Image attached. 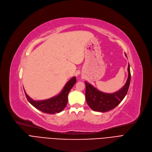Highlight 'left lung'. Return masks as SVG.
Wrapping results in <instances>:
<instances>
[{"label":"left lung","mask_w":152,"mask_h":152,"mask_svg":"<svg viewBox=\"0 0 152 152\" xmlns=\"http://www.w3.org/2000/svg\"><path fill=\"white\" fill-rule=\"evenodd\" d=\"M126 56V54H125ZM128 78L124 86L113 93H106L98 90L91 84L85 82V98L91 109L98 112H107L116 107L126 96L131 82L129 64L127 67Z\"/></svg>","instance_id":"8db88e82"}]
</instances>
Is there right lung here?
Here are the masks:
<instances>
[{
	"mask_svg": "<svg viewBox=\"0 0 152 152\" xmlns=\"http://www.w3.org/2000/svg\"><path fill=\"white\" fill-rule=\"evenodd\" d=\"M76 77H72L66 84L59 95L48 99L34 101L27 95L25 91V93L28 102L38 110L48 114L59 113L66 107L67 104L69 93L76 83Z\"/></svg>",
	"mask_w": 152,
	"mask_h": 152,
	"instance_id": "1",
	"label": "right lung"
}]
</instances>
